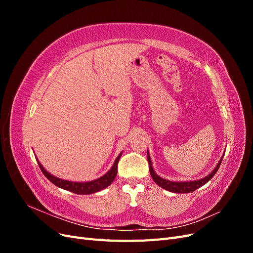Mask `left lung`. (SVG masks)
Segmentation results:
<instances>
[{
  "label": "left lung",
  "instance_id": "obj_1",
  "mask_svg": "<svg viewBox=\"0 0 253 253\" xmlns=\"http://www.w3.org/2000/svg\"><path fill=\"white\" fill-rule=\"evenodd\" d=\"M225 155V153L223 154V156L220 157L218 164L216 165V167L214 168V169L207 175L205 177L201 178V179H196V180H186V181H174V180H169V179H166L160 177L159 175H157V173L155 172L154 168H153L152 165V160L150 157V153L148 150V162H149V169H150V174L152 176L153 180L155 181L156 185H158L160 188H163L167 191H170V192L173 193H190V192H193L196 189L201 188L202 186L206 185L207 182H208L215 173L217 172L218 168L221 164V160H223V157Z\"/></svg>",
  "mask_w": 253,
  "mask_h": 253
}]
</instances>
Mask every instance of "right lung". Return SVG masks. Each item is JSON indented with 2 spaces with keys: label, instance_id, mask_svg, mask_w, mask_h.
Instances as JSON below:
<instances>
[{
  "label": "right lung",
  "instance_id": "obj_1",
  "mask_svg": "<svg viewBox=\"0 0 253 253\" xmlns=\"http://www.w3.org/2000/svg\"><path fill=\"white\" fill-rule=\"evenodd\" d=\"M122 155V152L117 156L116 160H115L113 166L111 169L106 172L104 175H102L101 177H99L97 179L90 180V181H72V180H66V179H62L59 178L57 176L52 175L51 173H49L45 168L41 165V163L38 160L37 162L38 165H39L41 171L43 172V174L45 175L48 180H50L53 185L64 189L66 191H70V192L76 193V194H80V195H87V194H93L96 192H99L105 188H108L111 183L114 181L115 177L117 175V167H118V162Z\"/></svg>",
  "mask_w": 253,
  "mask_h": 253
}]
</instances>
